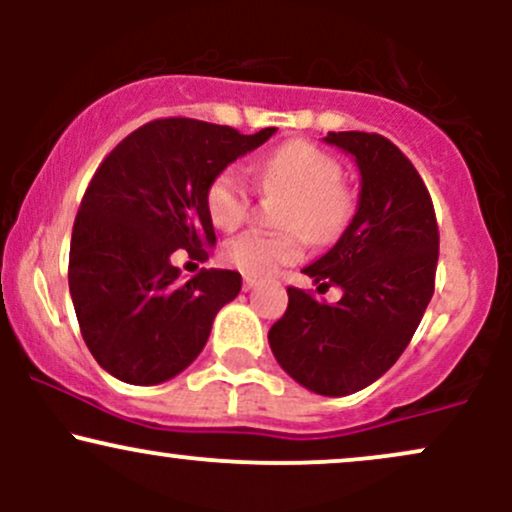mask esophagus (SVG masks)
Listing matches in <instances>:
<instances>
[{
    "label": "esophagus",
    "mask_w": 512,
    "mask_h": 512,
    "mask_svg": "<svg viewBox=\"0 0 512 512\" xmlns=\"http://www.w3.org/2000/svg\"><path fill=\"white\" fill-rule=\"evenodd\" d=\"M255 286H257V281L250 279V276H245V279H243V289L245 291H252V289H255Z\"/></svg>",
    "instance_id": "obj_1"
}]
</instances>
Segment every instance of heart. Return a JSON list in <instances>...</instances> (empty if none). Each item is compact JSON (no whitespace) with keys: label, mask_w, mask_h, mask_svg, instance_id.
<instances>
[{"label":"heart","mask_w":512,"mask_h":512,"mask_svg":"<svg viewBox=\"0 0 512 512\" xmlns=\"http://www.w3.org/2000/svg\"><path fill=\"white\" fill-rule=\"evenodd\" d=\"M255 178L260 190L289 192V199L279 219L284 233L245 231L223 245L226 262L252 279L301 260L305 238L315 245L334 243L354 219V187L342 180V163L320 146L301 139L279 146L257 163ZM204 202L209 219L231 231L248 216L252 187L236 166H228L211 178Z\"/></svg>","instance_id":"b5f03b06"}]
</instances>
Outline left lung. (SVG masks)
I'll use <instances>...</instances> for the list:
<instances>
[{
    "label": "left lung",
    "mask_w": 512,
    "mask_h": 512,
    "mask_svg": "<svg viewBox=\"0 0 512 512\" xmlns=\"http://www.w3.org/2000/svg\"><path fill=\"white\" fill-rule=\"evenodd\" d=\"M356 158L358 211L337 245L305 267L315 284L342 286L337 303L289 286V308L269 330L279 366L317 395L344 397L380 378L414 337L436 289L438 221L419 170L375 132H330Z\"/></svg>",
    "instance_id": "left-lung-1"
}]
</instances>
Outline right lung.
<instances>
[{
    "mask_svg": "<svg viewBox=\"0 0 512 512\" xmlns=\"http://www.w3.org/2000/svg\"><path fill=\"white\" fill-rule=\"evenodd\" d=\"M274 132L161 117L127 134L93 173L69 245V293L88 351L117 380L158 385L178 375L238 296V272L202 269L182 281L170 255L209 260L211 178Z\"/></svg>",
    "mask_w": 512,
    "mask_h": 512,
    "instance_id": "obj_1",
    "label": "right lung"
}]
</instances>
